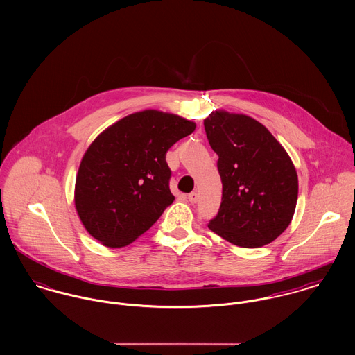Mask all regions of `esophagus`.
<instances>
[{"instance_id":"34e87169","label":"esophagus","mask_w":355,"mask_h":355,"mask_svg":"<svg viewBox=\"0 0 355 355\" xmlns=\"http://www.w3.org/2000/svg\"><path fill=\"white\" fill-rule=\"evenodd\" d=\"M189 201L191 203H197L198 201V194L194 191V193H191V194H189Z\"/></svg>"}]
</instances>
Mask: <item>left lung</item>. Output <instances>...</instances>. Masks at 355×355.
I'll return each mask as SVG.
<instances>
[{"label":"left lung","mask_w":355,"mask_h":355,"mask_svg":"<svg viewBox=\"0 0 355 355\" xmlns=\"http://www.w3.org/2000/svg\"><path fill=\"white\" fill-rule=\"evenodd\" d=\"M203 125L223 183L218 213L207 227L239 248L273 242L290 225L298 200V175L288 153L246 114L216 110Z\"/></svg>","instance_id":"obj_1"}]
</instances>
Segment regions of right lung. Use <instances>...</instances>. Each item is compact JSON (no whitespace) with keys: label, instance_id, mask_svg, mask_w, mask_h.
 Segmentation results:
<instances>
[{"label":"right lung","instance_id":"obj_1","mask_svg":"<svg viewBox=\"0 0 355 355\" xmlns=\"http://www.w3.org/2000/svg\"><path fill=\"white\" fill-rule=\"evenodd\" d=\"M173 113L146 109L109 125L85 153L75 207L86 231L103 246H128L175 201L165 154L196 130Z\"/></svg>","mask_w":355,"mask_h":355}]
</instances>
